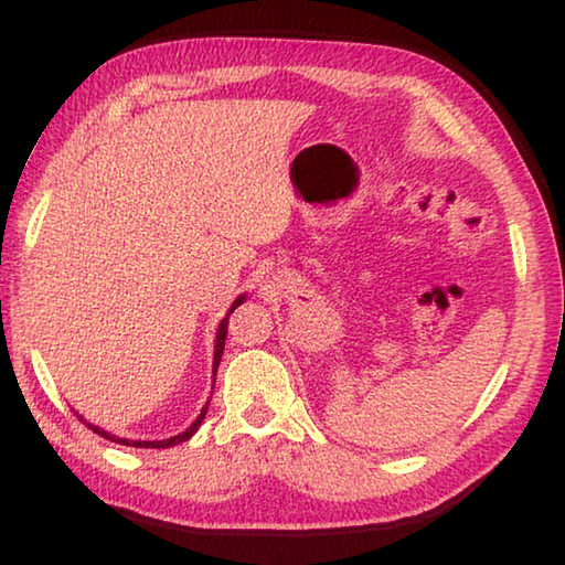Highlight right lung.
Instances as JSON below:
<instances>
[{"label":"right lung","instance_id":"right-lung-1","mask_svg":"<svg viewBox=\"0 0 565 565\" xmlns=\"http://www.w3.org/2000/svg\"><path fill=\"white\" fill-rule=\"evenodd\" d=\"M238 303H244V296H238V299L232 303V309H228V313H226V317L222 319V323H218V329H216L214 369H212V374H214V376H216L218 361H222V353H224V341H226L228 317H232V313H234V309H236ZM206 408H209V404L202 408V414L196 416L194 424H191L184 434H179V436H174V438H164V441H129V438H117V436H111V434H107V431H102V428H97V426H89V428H94V434H99V436H104V438H109V441H117V444H124V446H134V448H169V446H177V444H181V441H189V438L196 434V428L202 426V420H204V416H206Z\"/></svg>","mask_w":565,"mask_h":565}]
</instances>
